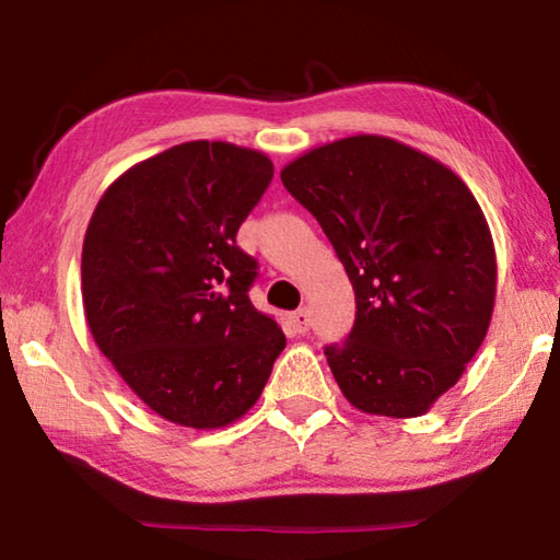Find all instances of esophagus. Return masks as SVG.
<instances>
[{"label": "esophagus", "instance_id": "esophagus-1", "mask_svg": "<svg viewBox=\"0 0 560 560\" xmlns=\"http://www.w3.org/2000/svg\"><path fill=\"white\" fill-rule=\"evenodd\" d=\"M291 324L293 328H296V334H306V330L311 328V318H308V311L306 308H299L296 314L291 316Z\"/></svg>", "mask_w": 560, "mask_h": 560}]
</instances>
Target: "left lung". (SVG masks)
Instances as JSON below:
<instances>
[{"instance_id": "left-lung-1", "label": "left lung", "mask_w": 560, "mask_h": 560, "mask_svg": "<svg viewBox=\"0 0 560 560\" xmlns=\"http://www.w3.org/2000/svg\"><path fill=\"white\" fill-rule=\"evenodd\" d=\"M281 183L334 244L355 324L326 358L368 415L420 417L459 381L489 330L497 252L469 187L440 160L385 136L303 153Z\"/></svg>"}]
</instances>
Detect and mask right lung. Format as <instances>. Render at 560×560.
Returning a JSON list of instances; mask_svg holds the SVG:
<instances>
[{
	"mask_svg": "<svg viewBox=\"0 0 560 560\" xmlns=\"http://www.w3.org/2000/svg\"><path fill=\"white\" fill-rule=\"evenodd\" d=\"M273 177L259 150L192 140L126 170L81 254L91 336L150 410L195 430L252 410L287 346L254 308L236 232Z\"/></svg>",
	"mask_w": 560,
	"mask_h": 560,
	"instance_id": "1",
	"label": "right lung"
}]
</instances>
